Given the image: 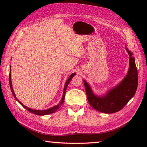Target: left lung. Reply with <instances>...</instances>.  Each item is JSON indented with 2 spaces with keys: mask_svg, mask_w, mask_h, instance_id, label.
<instances>
[{
  "mask_svg": "<svg viewBox=\"0 0 147 147\" xmlns=\"http://www.w3.org/2000/svg\"><path fill=\"white\" fill-rule=\"evenodd\" d=\"M126 51L129 55V67L127 75L106 95L102 96L95 95L91 87L83 80L87 99L90 105L95 110L107 114L114 113L121 110L135 95L138 86V71L133 54L127 49Z\"/></svg>",
  "mask_w": 147,
  "mask_h": 147,
  "instance_id": "left-lung-1",
  "label": "left lung"
}]
</instances>
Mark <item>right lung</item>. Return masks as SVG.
<instances>
[{
    "label": "right lung",
    "mask_w": 147,
    "mask_h": 147,
    "mask_svg": "<svg viewBox=\"0 0 147 147\" xmlns=\"http://www.w3.org/2000/svg\"><path fill=\"white\" fill-rule=\"evenodd\" d=\"M11 66H10V71H9V85H10V88H11V92H12V95H13L14 97L16 98V100L17 101H18V102L20 103V104L23 106V107L25 108L27 111H28L29 112H32V113L34 114H36V115H48V114H52L54 113V112L57 111L58 109L60 108L61 106L64 103V98H65V91H66V88L69 85V82H71V80H72V78H73V77L76 75L75 73H72L71 75L69 76V78L67 79L66 83H65V86H64V92H63V95H62V98L61 99V100L60 102V103L57 105L54 106V107H53L52 108H50L49 109H47V110H33V109H32L30 108H28L26 106L22 104V103L18 100V99L16 98V96L15 94H14V92L13 91V88H12V82H11Z\"/></svg>",
    "instance_id": "obj_1"
}]
</instances>
